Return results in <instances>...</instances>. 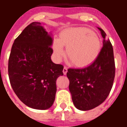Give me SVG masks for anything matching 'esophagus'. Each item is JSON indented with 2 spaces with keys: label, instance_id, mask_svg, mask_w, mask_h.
<instances>
[{
  "label": "esophagus",
  "instance_id": "esophagus-1",
  "mask_svg": "<svg viewBox=\"0 0 127 127\" xmlns=\"http://www.w3.org/2000/svg\"><path fill=\"white\" fill-rule=\"evenodd\" d=\"M67 67H64V69H63V73H64V74L65 75L66 74H67Z\"/></svg>",
  "mask_w": 127,
  "mask_h": 127
}]
</instances>
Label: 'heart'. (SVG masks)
<instances>
[{
  "label": "heart",
  "instance_id": "obj_1",
  "mask_svg": "<svg viewBox=\"0 0 127 127\" xmlns=\"http://www.w3.org/2000/svg\"><path fill=\"white\" fill-rule=\"evenodd\" d=\"M63 46L66 47V55L72 64L78 67L92 64L98 57L100 41L95 32L87 27H74L65 29L59 34V39L53 41L54 55L60 60L64 55Z\"/></svg>",
  "mask_w": 127,
  "mask_h": 127
}]
</instances>
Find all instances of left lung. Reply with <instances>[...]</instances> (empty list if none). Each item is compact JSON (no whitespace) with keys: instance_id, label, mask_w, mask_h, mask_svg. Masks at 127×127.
Returning <instances> with one entry per match:
<instances>
[{"instance_id":"1","label":"left lung","mask_w":127,"mask_h":127,"mask_svg":"<svg viewBox=\"0 0 127 127\" xmlns=\"http://www.w3.org/2000/svg\"><path fill=\"white\" fill-rule=\"evenodd\" d=\"M102 35L103 46L97 59L83 69H69L67 76L69 90L75 107L81 111L97 107L106 99L113 87L115 76L113 48L106 33Z\"/></svg>"}]
</instances>
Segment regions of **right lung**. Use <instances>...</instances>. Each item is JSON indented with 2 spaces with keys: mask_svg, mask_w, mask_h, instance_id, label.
Returning <instances> with one entry per match:
<instances>
[{
  "mask_svg": "<svg viewBox=\"0 0 127 127\" xmlns=\"http://www.w3.org/2000/svg\"><path fill=\"white\" fill-rule=\"evenodd\" d=\"M52 37L39 22H32L14 40L8 62L10 83L19 99L35 109L50 108L56 81L64 66L51 60Z\"/></svg>",
  "mask_w": 127,
  "mask_h": 127,
  "instance_id": "obj_1",
  "label": "right lung"
}]
</instances>
